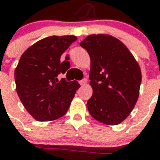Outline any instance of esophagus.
<instances>
[{
  "instance_id": "esophagus-1",
  "label": "esophagus",
  "mask_w": 160,
  "mask_h": 160,
  "mask_svg": "<svg viewBox=\"0 0 160 160\" xmlns=\"http://www.w3.org/2000/svg\"><path fill=\"white\" fill-rule=\"evenodd\" d=\"M80 84L81 85H86V84H87V79H86V78H84L83 80H80Z\"/></svg>"
}]
</instances>
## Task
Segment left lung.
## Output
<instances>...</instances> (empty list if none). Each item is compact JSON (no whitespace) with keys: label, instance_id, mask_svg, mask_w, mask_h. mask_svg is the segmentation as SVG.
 <instances>
[{"label":"left lung","instance_id":"8db88e82","mask_svg":"<svg viewBox=\"0 0 160 160\" xmlns=\"http://www.w3.org/2000/svg\"><path fill=\"white\" fill-rule=\"evenodd\" d=\"M90 57L87 102L90 115L98 121L116 125L129 116L136 104L141 70L129 49L114 36L90 35L80 42Z\"/></svg>","mask_w":160,"mask_h":160}]
</instances>
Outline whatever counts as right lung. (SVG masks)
<instances>
[{
    "mask_svg": "<svg viewBox=\"0 0 160 160\" xmlns=\"http://www.w3.org/2000/svg\"><path fill=\"white\" fill-rule=\"evenodd\" d=\"M77 40L75 36H49L30 46L15 70L16 92L24 107L37 121H51L65 115L80 84L58 80L70 68L60 56Z\"/></svg>",
    "mask_w": 160,
    "mask_h": 160,
    "instance_id": "obj_1",
    "label": "right lung"
}]
</instances>
